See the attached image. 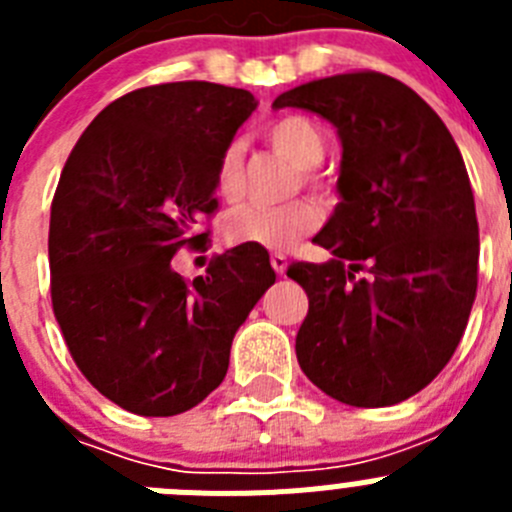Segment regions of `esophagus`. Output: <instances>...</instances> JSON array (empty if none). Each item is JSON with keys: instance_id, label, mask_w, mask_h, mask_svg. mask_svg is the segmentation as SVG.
<instances>
[{"instance_id": "obj_1", "label": "esophagus", "mask_w": 512, "mask_h": 512, "mask_svg": "<svg viewBox=\"0 0 512 512\" xmlns=\"http://www.w3.org/2000/svg\"><path fill=\"white\" fill-rule=\"evenodd\" d=\"M269 261H271V269L277 271V274H284V271H287V256H284V253L274 251L269 256Z\"/></svg>"}]
</instances>
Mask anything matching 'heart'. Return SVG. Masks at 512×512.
Returning <instances> with one entry per match:
<instances>
[{"label":"heart","instance_id":"obj_1","mask_svg":"<svg viewBox=\"0 0 512 512\" xmlns=\"http://www.w3.org/2000/svg\"><path fill=\"white\" fill-rule=\"evenodd\" d=\"M266 140L274 151L287 156L302 169V182L312 192L325 194V182L315 174L323 161L328 140L323 130L302 115H287L266 128ZM243 148L228 143L215 164V192L223 202H238L243 197ZM320 225V210L310 200H295L287 205H243L225 220V238L233 246H259L269 251H284Z\"/></svg>","mask_w":512,"mask_h":512}]
</instances>
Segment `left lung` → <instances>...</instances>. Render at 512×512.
Instances as JSON below:
<instances>
[{"mask_svg":"<svg viewBox=\"0 0 512 512\" xmlns=\"http://www.w3.org/2000/svg\"><path fill=\"white\" fill-rule=\"evenodd\" d=\"M333 122L343 146L336 212L292 261L307 292L297 361L354 408H387L431 384L459 346L477 295L479 228L467 166L441 117L402 81L348 71L274 99Z\"/></svg>","mask_w":512,"mask_h":512,"instance_id":"1","label":"left lung"}]
</instances>
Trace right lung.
<instances>
[{"mask_svg":"<svg viewBox=\"0 0 512 512\" xmlns=\"http://www.w3.org/2000/svg\"><path fill=\"white\" fill-rule=\"evenodd\" d=\"M256 99L210 81L122 94L92 120L51 205L53 315L79 372L122 410L169 418L225 379L235 330L277 274L235 246L187 282L179 248H205L215 164Z\"/></svg>","mask_w":512,"mask_h":512,"instance_id":"1","label":"right lung"}]
</instances>
